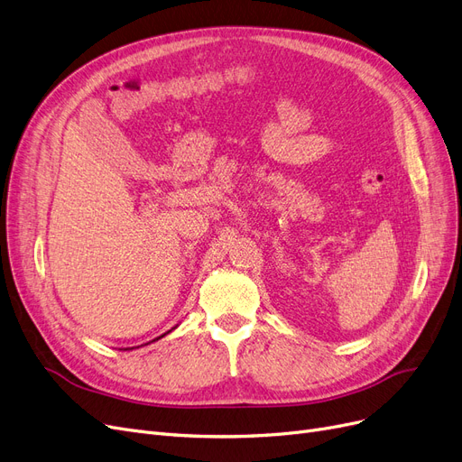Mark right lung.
<instances>
[{
	"instance_id": "right-lung-1",
	"label": "right lung",
	"mask_w": 462,
	"mask_h": 462,
	"mask_svg": "<svg viewBox=\"0 0 462 462\" xmlns=\"http://www.w3.org/2000/svg\"><path fill=\"white\" fill-rule=\"evenodd\" d=\"M167 333H169V331H167ZM162 337H163V335H162ZM158 338H160V337H158ZM153 340H156V338H153ZM125 350H133V348H125Z\"/></svg>"
}]
</instances>
